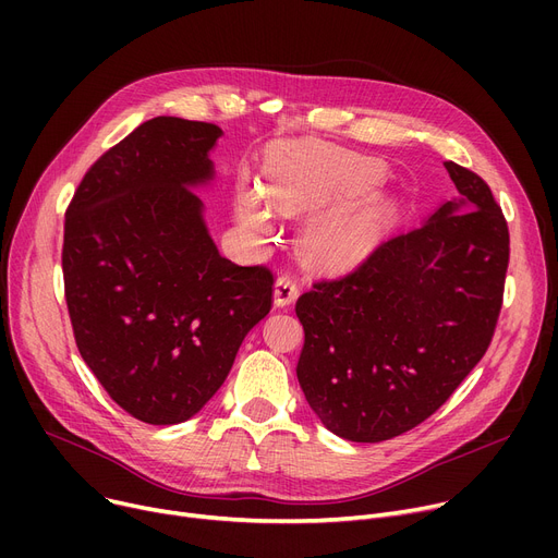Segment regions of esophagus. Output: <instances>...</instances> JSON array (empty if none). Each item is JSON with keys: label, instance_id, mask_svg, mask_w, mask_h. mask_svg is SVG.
Segmentation results:
<instances>
[{"label": "esophagus", "instance_id": "esophagus-1", "mask_svg": "<svg viewBox=\"0 0 558 558\" xmlns=\"http://www.w3.org/2000/svg\"><path fill=\"white\" fill-rule=\"evenodd\" d=\"M296 299H299V284H296V280L289 278V276H280L276 280V287H274V303H276V307H289Z\"/></svg>", "mask_w": 558, "mask_h": 558}]
</instances>
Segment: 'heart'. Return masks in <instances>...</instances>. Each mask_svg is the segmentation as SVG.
Returning <instances> with one entry per match:
<instances>
[{"mask_svg": "<svg viewBox=\"0 0 558 558\" xmlns=\"http://www.w3.org/2000/svg\"><path fill=\"white\" fill-rule=\"evenodd\" d=\"M379 175L383 169L373 160L310 142L274 160L262 196L242 185L234 198V215L246 230L264 234L271 228L269 210L284 217L312 213L341 196L368 190ZM389 215L387 198L377 194L341 201L318 213L303 234L310 262L324 269L353 267L377 246Z\"/></svg>", "mask_w": 558, "mask_h": 558, "instance_id": "obj_1", "label": "heart"}]
</instances>
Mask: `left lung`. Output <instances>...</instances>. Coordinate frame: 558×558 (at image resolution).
Returning <instances> with one entry per match:
<instances>
[{
    "label": "left lung",
    "mask_w": 558,
    "mask_h": 558,
    "mask_svg": "<svg viewBox=\"0 0 558 558\" xmlns=\"http://www.w3.org/2000/svg\"><path fill=\"white\" fill-rule=\"evenodd\" d=\"M444 165L457 198L296 303L301 389L318 421L348 441H387L421 425L493 339L509 228L477 173Z\"/></svg>",
    "instance_id": "left-lung-1"
}]
</instances>
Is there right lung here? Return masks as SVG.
Listing matches in <instances>:
<instances>
[{"label": "right lung", "instance_id": "1", "mask_svg": "<svg viewBox=\"0 0 558 558\" xmlns=\"http://www.w3.org/2000/svg\"><path fill=\"white\" fill-rule=\"evenodd\" d=\"M221 135L154 117L87 169L65 215L78 353L108 396L149 425L198 414L271 310V271L219 255L194 192L215 179Z\"/></svg>", "mask_w": 558, "mask_h": 558}]
</instances>
